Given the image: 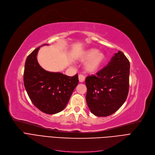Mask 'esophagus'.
Listing matches in <instances>:
<instances>
[{
  "mask_svg": "<svg viewBox=\"0 0 155 155\" xmlns=\"http://www.w3.org/2000/svg\"><path fill=\"white\" fill-rule=\"evenodd\" d=\"M78 78H79V82L82 83V82L84 81L85 78H84V76L83 75H82V74H79Z\"/></svg>",
  "mask_w": 155,
  "mask_h": 155,
  "instance_id": "1",
  "label": "esophagus"
}]
</instances>
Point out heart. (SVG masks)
Wrapping results in <instances>:
<instances>
[{
  "label": "heart",
  "instance_id": "b5f03b06",
  "mask_svg": "<svg viewBox=\"0 0 155 155\" xmlns=\"http://www.w3.org/2000/svg\"><path fill=\"white\" fill-rule=\"evenodd\" d=\"M79 60L81 61H87L84 64V69L87 72L94 74L102 67L106 60V56L102 52L96 49H89L83 52Z\"/></svg>",
  "mask_w": 155,
  "mask_h": 155
}]
</instances>
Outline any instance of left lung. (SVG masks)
Returning a JSON list of instances; mask_svg holds the SVG:
<instances>
[{"mask_svg": "<svg viewBox=\"0 0 155 155\" xmlns=\"http://www.w3.org/2000/svg\"><path fill=\"white\" fill-rule=\"evenodd\" d=\"M130 68L128 59L119 51L96 75L87 77V103L94 115L109 116L124 104L129 92Z\"/></svg>", "mask_w": 155, "mask_h": 155, "instance_id": "8db88e82", "label": "left lung"}]
</instances>
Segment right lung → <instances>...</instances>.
Returning <instances> with one entry per match:
<instances>
[{
	"label": "right lung",
	"mask_w": 155,
	"mask_h": 155,
	"mask_svg": "<svg viewBox=\"0 0 155 155\" xmlns=\"http://www.w3.org/2000/svg\"><path fill=\"white\" fill-rule=\"evenodd\" d=\"M40 47L27 58L24 84L31 102L37 108L47 114H55L66 107L79 83L78 76L77 74L71 77L44 70L36 58Z\"/></svg>",
	"instance_id": "obj_1"
}]
</instances>
